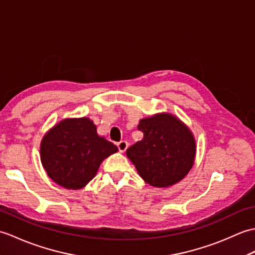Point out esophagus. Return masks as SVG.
<instances>
[{
  "label": "esophagus",
  "mask_w": 255,
  "mask_h": 255,
  "mask_svg": "<svg viewBox=\"0 0 255 255\" xmlns=\"http://www.w3.org/2000/svg\"><path fill=\"white\" fill-rule=\"evenodd\" d=\"M117 146H118L119 150H120L121 152H124L128 148V142L127 140H120V142L117 144Z\"/></svg>",
  "instance_id": "obj_1"
}]
</instances>
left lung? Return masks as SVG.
Instances as JSON below:
<instances>
[{
  "label": "left lung",
  "mask_w": 255,
  "mask_h": 255,
  "mask_svg": "<svg viewBox=\"0 0 255 255\" xmlns=\"http://www.w3.org/2000/svg\"><path fill=\"white\" fill-rule=\"evenodd\" d=\"M143 139L129 146L128 157L140 177L156 188H166L183 179L193 166L195 142L179 119L162 113L139 121Z\"/></svg>",
  "instance_id": "obj_1"
}]
</instances>
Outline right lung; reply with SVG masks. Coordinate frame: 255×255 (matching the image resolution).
Returning a JSON list of instances; mask_svg holds the SVG:
<instances>
[{
    "label": "right lung",
    "instance_id": "right-lung-1",
    "mask_svg": "<svg viewBox=\"0 0 255 255\" xmlns=\"http://www.w3.org/2000/svg\"><path fill=\"white\" fill-rule=\"evenodd\" d=\"M118 147L97 134L88 118L66 119L51 128L40 147L49 177L65 189L78 190L92 180L101 161Z\"/></svg>",
    "mask_w": 255,
    "mask_h": 255
}]
</instances>
